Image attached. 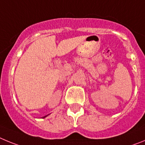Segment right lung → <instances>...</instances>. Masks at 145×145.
<instances>
[{
  "label": "right lung",
  "instance_id": "add662e5",
  "mask_svg": "<svg viewBox=\"0 0 145 145\" xmlns=\"http://www.w3.org/2000/svg\"><path fill=\"white\" fill-rule=\"evenodd\" d=\"M46 116H48V115H47V116H44V117H43V118H46Z\"/></svg>",
  "mask_w": 145,
  "mask_h": 145
}]
</instances>
